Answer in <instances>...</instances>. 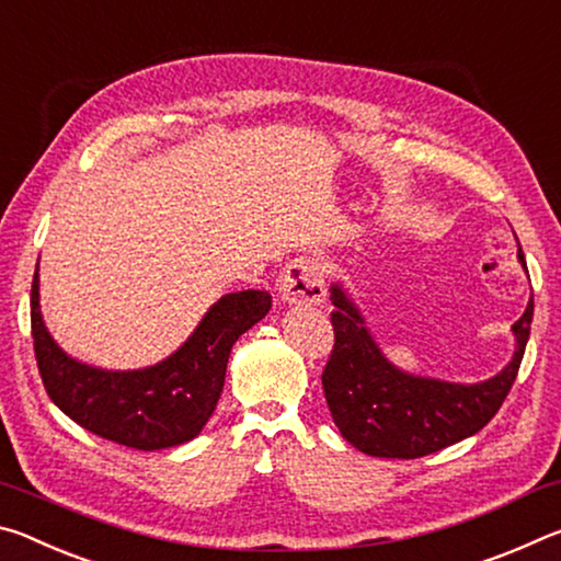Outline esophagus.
<instances>
[{
	"label": "esophagus",
	"mask_w": 561,
	"mask_h": 561,
	"mask_svg": "<svg viewBox=\"0 0 561 561\" xmlns=\"http://www.w3.org/2000/svg\"><path fill=\"white\" fill-rule=\"evenodd\" d=\"M282 299L289 304H321L327 299L324 267L314 257L291 260L279 277Z\"/></svg>",
	"instance_id": "34e87169"
}]
</instances>
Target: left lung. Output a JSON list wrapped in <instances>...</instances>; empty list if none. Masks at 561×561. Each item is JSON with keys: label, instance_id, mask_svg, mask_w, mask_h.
Wrapping results in <instances>:
<instances>
[{"label": "left lung", "instance_id": "8db88e82", "mask_svg": "<svg viewBox=\"0 0 561 561\" xmlns=\"http://www.w3.org/2000/svg\"><path fill=\"white\" fill-rule=\"evenodd\" d=\"M519 262L525 254L519 250ZM334 348L321 374L327 405L341 435L376 458H423L485 428L515 383L529 339L535 299L512 331L515 358L495 378L472 386L408 376L383 358L344 289L331 287Z\"/></svg>", "mask_w": 561, "mask_h": 561}]
</instances>
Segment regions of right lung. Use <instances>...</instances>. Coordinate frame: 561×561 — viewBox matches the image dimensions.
Wrapping results in <instances>:
<instances>
[{
    "label": "right lung",
    "instance_id": "add662e5",
    "mask_svg": "<svg viewBox=\"0 0 561 561\" xmlns=\"http://www.w3.org/2000/svg\"><path fill=\"white\" fill-rule=\"evenodd\" d=\"M267 291L227 294L163 364L144 371H101L54 344L32 282V339L42 383L61 411L93 435L136 450H163L193 440L220 401L234 341L267 314Z\"/></svg>",
    "mask_w": 561,
    "mask_h": 561
}]
</instances>
